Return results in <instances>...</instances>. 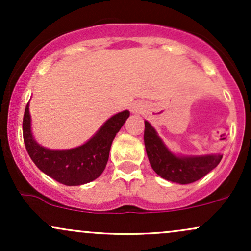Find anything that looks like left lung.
<instances>
[{"label": "left lung", "instance_id": "8db88e82", "mask_svg": "<svg viewBox=\"0 0 251 251\" xmlns=\"http://www.w3.org/2000/svg\"><path fill=\"white\" fill-rule=\"evenodd\" d=\"M144 143L153 171L172 183L190 184L201 179L214 170L223 157L220 153L197 157L176 155L166 148L149 122H145Z\"/></svg>", "mask_w": 251, "mask_h": 251}]
</instances>
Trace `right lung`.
<instances>
[{"label": "right lung", "mask_w": 251, "mask_h": 251, "mask_svg": "<svg viewBox=\"0 0 251 251\" xmlns=\"http://www.w3.org/2000/svg\"><path fill=\"white\" fill-rule=\"evenodd\" d=\"M128 117V111L111 117L87 143L75 149L50 150L42 148L33 138L28 103L22 123L25 149L37 168L53 179L68 186L82 185L102 174L112 142Z\"/></svg>", "instance_id": "add662e5"}]
</instances>
